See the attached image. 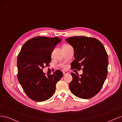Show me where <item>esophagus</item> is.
Returning <instances> with one entry per match:
<instances>
[{
	"instance_id": "34e87169",
	"label": "esophagus",
	"mask_w": 122,
	"mask_h": 122,
	"mask_svg": "<svg viewBox=\"0 0 122 122\" xmlns=\"http://www.w3.org/2000/svg\"><path fill=\"white\" fill-rule=\"evenodd\" d=\"M68 74V73L67 72H65V71H64V72H63V74H64V75H67V74Z\"/></svg>"
}]
</instances>
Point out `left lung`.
I'll use <instances>...</instances> for the list:
<instances>
[{"instance_id": "8db88e82", "label": "left lung", "mask_w": 122, "mask_h": 122, "mask_svg": "<svg viewBox=\"0 0 122 122\" xmlns=\"http://www.w3.org/2000/svg\"><path fill=\"white\" fill-rule=\"evenodd\" d=\"M66 41L74 49L75 60L71 68L79 70L81 75L71 73L73 79L69 88L76 97L91 98L100 91L107 75L108 56L103 44L96 39L84 36H73Z\"/></svg>"}]
</instances>
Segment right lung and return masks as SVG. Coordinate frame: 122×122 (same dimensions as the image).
<instances>
[{
    "label": "right lung",
    "instance_id": "1",
    "mask_svg": "<svg viewBox=\"0 0 122 122\" xmlns=\"http://www.w3.org/2000/svg\"><path fill=\"white\" fill-rule=\"evenodd\" d=\"M61 39L38 36L26 42L17 58L18 79L27 96L32 100L42 102L53 95L56 84L63 75L57 70L52 75H45V66L51 62L54 47Z\"/></svg>",
    "mask_w": 122,
    "mask_h": 122
}]
</instances>
